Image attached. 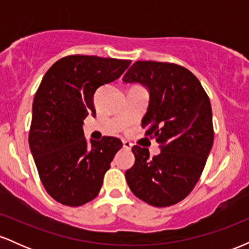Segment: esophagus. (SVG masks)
<instances>
[{
  "instance_id": "esophagus-1",
  "label": "esophagus",
  "mask_w": 249,
  "mask_h": 249,
  "mask_svg": "<svg viewBox=\"0 0 249 249\" xmlns=\"http://www.w3.org/2000/svg\"><path fill=\"white\" fill-rule=\"evenodd\" d=\"M123 146H124V148H126V150H130L132 147V142L128 141H123Z\"/></svg>"
}]
</instances>
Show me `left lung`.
Here are the masks:
<instances>
[{"mask_svg": "<svg viewBox=\"0 0 249 249\" xmlns=\"http://www.w3.org/2000/svg\"><path fill=\"white\" fill-rule=\"evenodd\" d=\"M123 81L142 83L150 90L142 127L161 147L151 158L147 148L134 145L136 161L125 172L128 187L151 206L178 204L192 192L212 148L210 98L199 79L174 63L138 61Z\"/></svg>", "mask_w": 249, "mask_h": 249, "instance_id": "left-lung-1", "label": "left lung"}]
</instances>
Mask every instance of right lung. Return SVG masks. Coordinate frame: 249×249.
<instances>
[{
	"label": "right lung",
	"mask_w": 249,
	"mask_h": 249,
	"mask_svg": "<svg viewBox=\"0 0 249 249\" xmlns=\"http://www.w3.org/2000/svg\"><path fill=\"white\" fill-rule=\"evenodd\" d=\"M128 59L70 55L45 72L33 103L29 146L39 179L53 199L71 207L98 196L121 139L88 141L83 121L96 115L93 95L127 69Z\"/></svg>",
	"instance_id": "add662e5"
}]
</instances>
